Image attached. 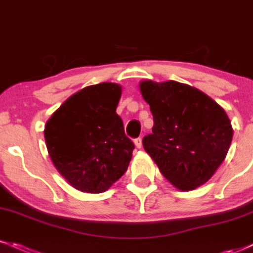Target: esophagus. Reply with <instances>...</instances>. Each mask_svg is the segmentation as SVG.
Returning a JSON list of instances; mask_svg holds the SVG:
<instances>
[{"label":"esophagus","instance_id":"obj_1","mask_svg":"<svg viewBox=\"0 0 253 253\" xmlns=\"http://www.w3.org/2000/svg\"><path fill=\"white\" fill-rule=\"evenodd\" d=\"M134 145H135L136 149H140V147L143 146V141H141V138L134 139Z\"/></svg>","mask_w":253,"mask_h":253}]
</instances>
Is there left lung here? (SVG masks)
I'll list each match as a JSON object with an SVG mask.
<instances>
[{
  "mask_svg": "<svg viewBox=\"0 0 253 253\" xmlns=\"http://www.w3.org/2000/svg\"><path fill=\"white\" fill-rule=\"evenodd\" d=\"M153 115L152 133L144 149L168 181L193 190L214 175L233 138L226 112L199 89L168 81L140 83Z\"/></svg>",
  "mask_w": 253,
  "mask_h": 253,
  "instance_id": "8db88e82",
  "label": "left lung"
}]
</instances>
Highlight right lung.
<instances>
[{
  "label": "right lung",
  "mask_w": 253,
  "mask_h": 253,
  "mask_svg": "<svg viewBox=\"0 0 253 253\" xmlns=\"http://www.w3.org/2000/svg\"><path fill=\"white\" fill-rule=\"evenodd\" d=\"M119 84L104 82L74 94L45 125L52 163L70 185L83 193L108 190L126 172L134 144L117 114Z\"/></svg>",
  "instance_id": "add662e5"
}]
</instances>
